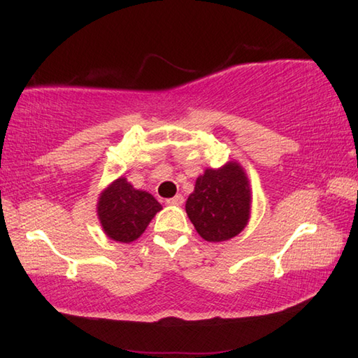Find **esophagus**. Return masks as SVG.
I'll return each mask as SVG.
<instances>
[{"instance_id":"obj_1","label":"esophagus","mask_w":358,"mask_h":358,"mask_svg":"<svg viewBox=\"0 0 358 358\" xmlns=\"http://www.w3.org/2000/svg\"><path fill=\"white\" fill-rule=\"evenodd\" d=\"M169 205H183V202H185V197L181 196V194H177V196H173V197H171V199H167L166 201Z\"/></svg>"}]
</instances>
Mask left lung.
Returning <instances> with one entry per match:
<instances>
[{"label": "left lung", "mask_w": 358, "mask_h": 358, "mask_svg": "<svg viewBox=\"0 0 358 358\" xmlns=\"http://www.w3.org/2000/svg\"><path fill=\"white\" fill-rule=\"evenodd\" d=\"M251 194L243 169L229 162L220 171L207 169L186 201V213L207 241H226L238 235L250 217Z\"/></svg>", "instance_id": "1"}]
</instances>
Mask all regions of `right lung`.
<instances>
[{"label": "right lung", "mask_w": 358, "mask_h": 358, "mask_svg": "<svg viewBox=\"0 0 358 358\" xmlns=\"http://www.w3.org/2000/svg\"><path fill=\"white\" fill-rule=\"evenodd\" d=\"M161 208L151 194L137 191L126 178H118L99 197L98 215L108 237L131 243L141 237Z\"/></svg>", "instance_id": "obj_1"}]
</instances>
